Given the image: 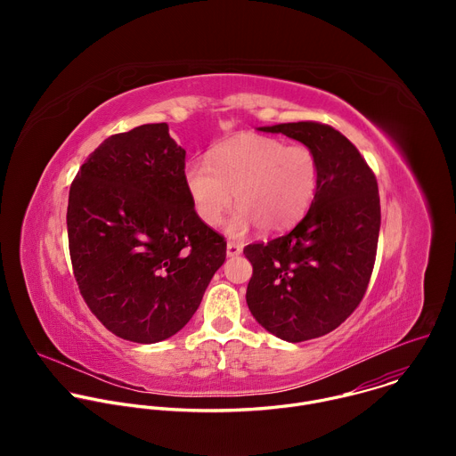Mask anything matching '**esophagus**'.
I'll list each match as a JSON object with an SVG mask.
<instances>
[{
    "label": "esophagus",
    "mask_w": 456,
    "mask_h": 456,
    "mask_svg": "<svg viewBox=\"0 0 456 456\" xmlns=\"http://www.w3.org/2000/svg\"><path fill=\"white\" fill-rule=\"evenodd\" d=\"M238 254H241V247L238 243H234V241H227V256L234 257Z\"/></svg>",
    "instance_id": "esophagus-1"
}]
</instances>
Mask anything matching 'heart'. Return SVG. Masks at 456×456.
Listing matches in <instances>:
<instances>
[{"label":"heart","instance_id":"heart-1","mask_svg":"<svg viewBox=\"0 0 456 456\" xmlns=\"http://www.w3.org/2000/svg\"><path fill=\"white\" fill-rule=\"evenodd\" d=\"M319 178L315 153L264 135H241L215 146L209 162L189 160L182 180L194 215L216 227L234 202L227 232L240 236L252 224L262 232L281 231L310 208Z\"/></svg>","mask_w":456,"mask_h":456}]
</instances>
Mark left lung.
<instances>
[{"instance_id": "8db88e82", "label": "left lung", "mask_w": 456, "mask_h": 456, "mask_svg": "<svg viewBox=\"0 0 456 456\" xmlns=\"http://www.w3.org/2000/svg\"><path fill=\"white\" fill-rule=\"evenodd\" d=\"M259 132L299 141L319 164L305 218L243 248L252 265L245 294L250 314L276 338L301 343L336 330L366 292L380 229L379 187L359 150L329 124L287 122Z\"/></svg>"}]
</instances>
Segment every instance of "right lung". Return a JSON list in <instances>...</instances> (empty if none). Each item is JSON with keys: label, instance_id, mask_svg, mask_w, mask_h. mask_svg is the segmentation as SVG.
Segmentation results:
<instances>
[{"label": "right lung", "instance_id": "add662e5", "mask_svg": "<svg viewBox=\"0 0 456 456\" xmlns=\"http://www.w3.org/2000/svg\"><path fill=\"white\" fill-rule=\"evenodd\" d=\"M185 150L166 122L108 137L70 185L67 227L88 308L141 345L182 330L225 262L224 236L194 215Z\"/></svg>", "mask_w": 456, "mask_h": 456}]
</instances>
